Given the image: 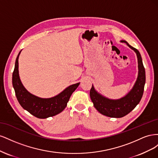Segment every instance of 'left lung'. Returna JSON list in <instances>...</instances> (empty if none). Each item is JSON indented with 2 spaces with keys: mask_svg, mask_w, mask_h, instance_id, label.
I'll return each instance as SVG.
<instances>
[{
  "mask_svg": "<svg viewBox=\"0 0 158 158\" xmlns=\"http://www.w3.org/2000/svg\"><path fill=\"white\" fill-rule=\"evenodd\" d=\"M121 42L127 44L136 52L137 56L138 74L134 86L126 95L117 99H112L103 96L95 90L93 84L89 92L94 107L103 115L113 118H121L125 116L136 107L142 97L146 82L145 69L140 52L129 45L126 41L121 40Z\"/></svg>",
  "mask_w": 158,
  "mask_h": 158,
  "instance_id": "left-lung-1",
  "label": "left lung"
}]
</instances>
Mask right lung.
I'll list each match as a JSON object with an SVG mask.
<instances>
[{"label": "right lung", "instance_id": "add662e5", "mask_svg": "<svg viewBox=\"0 0 158 158\" xmlns=\"http://www.w3.org/2000/svg\"><path fill=\"white\" fill-rule=\"evenodd\" d=\"M21 51L16 59L12 74V85L19 103L32 115L39 118H46L61 113L80 82L69 85L58 95L50 98H41L31 94L23 86L19 76L18 58Z\"/></svg>", "mask_w": 158, "mask_h": 158}]
</instances>
